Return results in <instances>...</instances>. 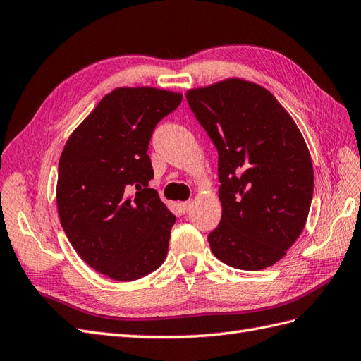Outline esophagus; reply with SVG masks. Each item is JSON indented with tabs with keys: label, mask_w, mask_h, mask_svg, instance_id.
<instances>
[{
	"label": "esophagus",
	"mask_w": 361,
	"mask_h": 361,
	"mask_svg": "<svg viewBox=\"0 0 361 361\" xmlns=\"http://www.w3.org/2000/svg\"><path fill=\"white\" fill-rule=\"evenodd\" d=\"M192 204H194V202H192V200H188V202H183V203H180V204H179V206H180V211H182L183 214L190 212V211H191V207H192Z\"/></svg>",
	"instance_id": "34e87169"
}]
</instances>
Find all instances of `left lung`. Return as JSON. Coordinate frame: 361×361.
I'll use <instances>...</instances> for the list:
<instances>
[{
	"mask_svg": "<svg viewBox=\"0 0 361 361\" xmlns=\"http://www.w3.org/2000/svg\"><path fill=\"white\" fill-rule=\"evenodd\" d=\"M218 152L221 221L212 253L238 269L274 265L301 235L313 197L309 149L292 117L255 82L231 78L187 92Z\"/></svg>",
	"mask_w": 361,
	"mask_h": 361,
	"instance_id": "1",
	"label": "left lung"
}]
</instances>
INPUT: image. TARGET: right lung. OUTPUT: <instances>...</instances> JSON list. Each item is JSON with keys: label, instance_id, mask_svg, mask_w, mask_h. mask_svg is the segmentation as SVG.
<instances>
[{"label": "right lung", "instance_id": "right-lung-1", "mask_svg": "<svg viewBox=\"0 0 361 361\" xmlns=\"http://www.w3.org/2000/svg\"><path fill=\"white\" fill-rule=\"evenodd\" d=\"M180 93L120 87L73 130L59 162L57 207L76 253L101 274L133 281L161 267L176 221L149 180L154 129Z\"/></svg>", "mask_w": 361, "mask_h": 361}]
</instances>
